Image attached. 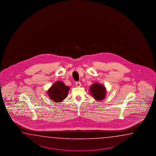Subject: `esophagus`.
<instances>
[{"instance_id": "34e87169", "label": "esophagus", "mask_w": 156, "mask_h": 156, "mask_svg": "<svg viewBox=\"0 0 156 156\" xmlns=\"http://www.w3.org/2000/svg\"><path fill=\"white\" fill-rule=\"evenodd\" d=\"M76 85L77 87H80V86H81V83L80 82H76Z\"/></svg>"}]
</instances>
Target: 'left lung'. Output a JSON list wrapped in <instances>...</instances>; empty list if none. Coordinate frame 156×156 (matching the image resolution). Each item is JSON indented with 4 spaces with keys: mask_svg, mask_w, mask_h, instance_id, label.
Listing matches in <instances>:
<instances>
[{
    "mask_svg": "<svg viewBox=\"0 0 156 156\" xmlns=\"http://www.w3.org/2000/svg\"><path fill=\"white\" fill-rule=\"evenodd\" d=\"M89 92L95 99L97 101H100L105 98L106 87L100 83H94L90 87Z\"/></svg>",
    "mask_w": 156,
    "mask_h": 156,
    "instance_id": "8db88e82",
    "label": "left lung"
}]
</instances>
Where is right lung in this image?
<instances>
[{
    "instance_id": "right-lung-1",
    "label": "right lung",
    "mask_w": 156,
    "mask_h": 156,
    "mask_svg": "<svg viewBox=\"0 0 156 156\" xmlns=\"http://www.w3.org/2000/svg\"><path fill=\"white\" fill-rule=\"evenodd\" d=\"M70 90L69 86H67L62 81H56L49 89L47 94L51 100L56 103H60L65 99Z\"/></svg>"
}]
</instances>
